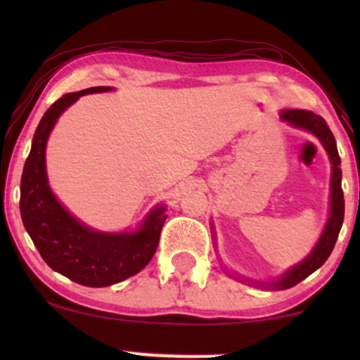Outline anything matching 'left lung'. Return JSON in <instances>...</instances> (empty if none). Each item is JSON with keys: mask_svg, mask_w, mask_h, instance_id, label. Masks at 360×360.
<instances>
[{"mask_svg": "<svg viewBox=\"0 0 360 360\" xmlns=\"http://www.w3.org/2000/svg\"><path fill=\"white\" fill-rule=\"evenodd\" d=\"M281 120L288 122L289 125L300 128V130L309 131L311 135L320 140V143L328 154L330 164H332V179H330V210H328V220L325 223V229L321 232L320 238H318L316 245L313 250L301 260L300 264L292 266L288 269L283 276H279L274 281H255V279H245L242 276H237V279L243 281V283H250L254 286L264 288V289H288L296 286L303 279H307L309 274H313L318 267L325 264L328 255L332 254L333 247L340 233L342 223H344V191H342V169L340 166V157H338L337 142L333 137L332 130L320 115H315L313 111L308 110H283L281 111ZM212 232L214 235V226H212ZM229 272V271H226ZM232 276V274H230ZM235 278V276H233Z\"/></svg>", "mask_w": 360, "mask_h": 360, "instance_id": "1", "label": "left lung"}]
</instances>
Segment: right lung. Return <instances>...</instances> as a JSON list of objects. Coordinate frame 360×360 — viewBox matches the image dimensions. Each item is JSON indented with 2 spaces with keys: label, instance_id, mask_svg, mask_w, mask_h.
Segmentation results:
<instances>
[{
  "label": "right lung",
  "instance_id": "add662e5",
  "mask_svg": "<svg viewBox=\"0 0 360 360\" xmlns=\"http://www.w3.org/2000/svg\"><path fill=\"white\" fill-rule=\"evenodd\" d=\"M110 86H96L69 93L45 111L32 140L20 184V213L37 250L49 267L74 283L105 288L137 274L154 257L166 206L157 205L134 232H100L72 217L49 186L45 148L57 120L81 96L108 93Z\"/></svg>",
  "mask_w": 360,
  "mask_h": 360
}]
</instances>
